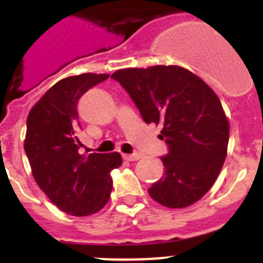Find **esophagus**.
Instances as JSON below:
<instances>
[{"instance_id": "esophagus-1", "label": "esophagus", "mask_w": 263, "mask_h": 263, "mask_svg": "<svg viewBox=\"0 0 263 263\" xmlns=\"http://www.w3.org/2000/svg\"><path fill=\"white\" fill-rule=\"evenodd\" d=\"M142 155L139 154V153H133V154H124V159L129 160V162H136V160L141 159Z\"/></svg>"}]
</instances>
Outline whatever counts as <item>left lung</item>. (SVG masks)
Masks as SVG:
<instances>
[{
	"label": "left lung",
	"mask_w": 263,
	"mask_h": 263,
	"mask_svg": "<svg viewBox=\"0 0 263 263\" xmlns=\"http://www.w3.org/2000/svg\"><path fill=\"white\" fill-rule=\"evenodd\" d=\"M146 124L162 126L168 146L164 175L148 188L160 205L185 208L210 191L227 158L229 121L217 95L199 76L179 66L116 71Z\"/></svg>",
	"instance_id": "1"
}]
</instances>
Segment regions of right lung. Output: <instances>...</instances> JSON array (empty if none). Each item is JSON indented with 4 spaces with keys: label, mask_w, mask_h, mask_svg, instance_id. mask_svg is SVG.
I'll return each mask as SVG.
<instances>
[{
    "label": "right lung",
    "mask_w": 263,
    "mask_h": 263,
    "mask_svg": "<svg viewBox=\"0 0 263 263\" xmlns=\"http://www.w3.org/2000/svg\"><path fill=\"white\" fill-rule=\"evenodd\" d=\"M106 73H83L58 81L27 116L25 152L36 184L63 212L88 216L108 203L110 171L122 163L118 153L80 154V97Z\"/></svg>",
    "instance_id": "1"
}]
</instances>
